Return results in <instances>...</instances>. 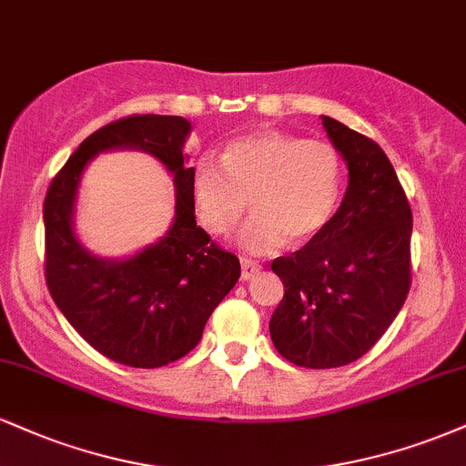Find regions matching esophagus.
Instances as JSON below:
<instances>
[{"label":"esophagus","mask_w":466,"mask_h":466,"mask_svg":"<svg viewBox=\"0 0 466 466\" xmlns=\"http://www.w3.org/2000/svg\"><path fill=\"white\" fill-rule=\"evenodd\" d=\"M258 271H260V265L256 263V260L240 258V278H243V280H249V278H254Z\"/></svg>","instance_id":"34e87169"}]
</instances>
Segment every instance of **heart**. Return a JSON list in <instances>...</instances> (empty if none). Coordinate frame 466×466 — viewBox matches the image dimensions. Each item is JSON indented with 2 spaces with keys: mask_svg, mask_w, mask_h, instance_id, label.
<instances>
[{
  "mask_svg": "<svg viewBox=\"0 0 466 466\" xmlns=\"http://www.w3.org/2000/svg\"><path fill=\"white\" fill-rule=\"evenodd\" d=\"M218 162L203 159L192 175L197 215L208 232L226 237L249 199L254 217L240 232V245L251 254H271L285 238L307 243L335 215L341 157L333 144L260 131L229 142Z\"/></svg>",
  "mask_w": 466,
  "mask_h": 466,
  "instance_id": "b5f03b06",
  "label": "heart"
}]
</instances>
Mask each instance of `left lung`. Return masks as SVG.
Segmentation results:
<instances>
[{
  "instance_id": "left-lung-1",
  "label": "left lung",
  "mask_w": 466,
  "mask_h": 466,
  "mask_svg": "<svg viewBox=\"0 0 466 466\" xmlns=\"http://www.w3.org/2000/svg\"><path fill=\"white\" fill-rule=\"evenodd\" d=\"M322 125L349 166L344 201L318 237L271 263L285 285L271 341L287 361L313 370L366 355L411 287V208L388 155L333 117Z\"/></svg>"
}]
</instances>
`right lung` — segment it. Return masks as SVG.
Wrapping results in <instances>:
<instances>
[{
	"mask_svg": "<svg viewBox=\"0 0 466 466\" xmlns=\"http://www.w3.org/2000/svg\"><path fill=\"white\" fill-rule=\"evenodd\" d=\"M190 122L179 116H129L94 131L52 179L44 201L46 285L74 330L106 360L159 368L199 344L203 326L237 285L238 258L197 226L192 175L184 166ZM140 147L176 177L174 228L127 261L96 259L73 237L71 212L82 168L96 152Z\"/></svg>",
	"mask_w": 466,
	"mask_h": 466,
	"instance_id": "right-lung-1",
	"label": "right lung"
}]
</instances>
